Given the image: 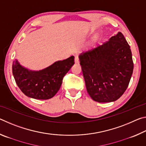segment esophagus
I'll return each mask as SVG.
<instances>
[{
  "label": "esophagus",
  "instance_id": "34e87169",
  "mask_svg": "<svg viewBox=\"0 0 146 146\" xmlns=\"http://www.w3.org/2000/svg\"><path fill=\"white\" fill-rule=\"evenodd\" d=\"M75 64H78L79 63V58L78 56H75Z\"/></svg>",
  "mask_w": 146,
  "mask_h": 146
}]
</instances>
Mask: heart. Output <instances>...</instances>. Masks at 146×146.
Here are the masks:
<instances>
[{"instance_id":"heart-1","label":"heart","mask_w":146,"mask_h":146,"mask_svg":"<svg viewBox=\"0 0 146 146\" xmlns=\"http://www.w3.org/2000/svg\"><path fill=\"white\" fill-rule=\"evenodd\" d=\"M97 40H98V36H95V37H94L92 40H91V41H90V45H93L94 44H95L96 42L97 41Z\"/></svg>"}]
</instances>
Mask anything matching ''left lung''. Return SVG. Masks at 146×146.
<instances>
[{"mask_svg":"<svg viewBox=\"0 0 146 146\" xmlns=\"http://www.w3.org/2000/svg\"><path fill=\"white\" fill-rule=\"evenodd\" d=\"M86 89L93 100L111 102L126 90L133 71L130 46L121 32L79 55Z\"/></svg>","mask_w":146,"mask_h":146,"instance_id":"8db88e82","label":"left lung"}]
</instances>
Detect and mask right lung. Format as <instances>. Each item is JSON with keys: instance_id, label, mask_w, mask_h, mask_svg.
I'll return each instance as SVG.
<instances>
[{"instance_id": "add662e5", "label": "right lung", "mask_w": 146, "mask_h": 146, "mask_svg": "<svg viewBox=\"0 0 146 146\" xmlns=\"http://www.w3.org/2000/svg\"><path fill=\"white\" fill-rule=\"evenodd\" d=\"M74 56L58 60L39 71L24 68L19 61H13L12 71L18 87L27 97L38 100L53 97L60 89L64 76L75 64Z\"/></svg>"}]
</instances>
